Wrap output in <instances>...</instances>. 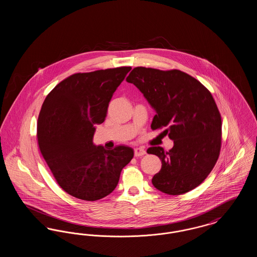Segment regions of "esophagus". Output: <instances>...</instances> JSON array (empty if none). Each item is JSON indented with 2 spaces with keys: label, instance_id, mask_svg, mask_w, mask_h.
<instances>
[{
  "label": "esophagus",
  "instance_id": "esophagus-1",
  "mask_svg": "<svg viewBox=\"0 0 257 257\" xmlns=\"http://www.w3.org/2000/svg\"><path fill=\"white\" fill-rule=\"evenodd\" d=\"M147 153L146 149L144 147H137L135 148V156L136 157H140V156H144Z\"/></svg>",
  "mask_w": 257,
  "mask_h": 257
}]
</instances>
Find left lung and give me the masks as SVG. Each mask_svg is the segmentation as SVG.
Returning <instances> with one entry per match:
<instances>
[{"label":"left lung","mask_w":257,"mask_h":257,"mask_svg":"<svg viewBox=\"0 0 257 257\" xmlns=\"http://www.w3.org/2000/svg\"><path fill=\"white\" fill-rule=\"evenodd\" d=\"M137 86L156 111L151 129L162 127L173 141L166 152L149 147L148 154L162 161L152 178L161 192L182 195L202 183L220 155L221 117L211 92L189 74L177 69L163 71L136 67L126 78Z\"/></svg>","instance_id":"8db88e82"}]
</instances>
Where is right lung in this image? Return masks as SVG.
I'll return each instance as SVG.
<instances>
[{"mask_svg":"<svg viewBox=\"0 0 257 257\" xmlns=\"http://www.w3.org/2000/svg\"><path fill=\"white\" fill-rule=\"evenodd\" d=\"M131 67L76 73L61 81L45 98L37 120L40 152L61 189L94 201L110 195L133 148L107 150L93 144L97 124L104 122L110 99Z\"/></svg>","mask_w":257,"mask_h":257,"instance_id":"add662e5","label":"right lung"}]
</instances>
